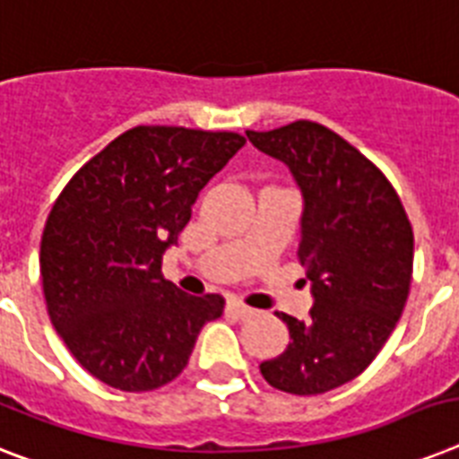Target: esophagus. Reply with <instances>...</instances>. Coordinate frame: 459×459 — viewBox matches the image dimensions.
<instances>
[{"label":"esophagus","instance_id":"obj_1","mask_svg":"<svg viewBox=\"0 0 459 459\" xmlns=\"http://www.w3.org/2000/svg\"><path fill=\"white\" fill-rule=\"evenodd\" d=\"M226 311H229L230 316H236V318H249V316L255 314V308H249L247 304H242L240 299L226 301Z\"/></svg>","mask_w":459,"mask_h":459}]
</instances>
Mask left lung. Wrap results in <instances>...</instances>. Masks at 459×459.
Listing matches in <instances>:
<instances>
[{"instance_id":"1","label":"left lung","mask_w":459,"mask_h":459,"mask_svg":"<svg viewBox=\"0 0 459 459\" xmlns=\"http://www.w3.org/2000/svg\"><path fill=\"white\" fill-rule=\"evenodd\" d=\"M247 139L282 160L299 184L297 256L314 292L307 320L278 311L290 344L259 370L285 394H325L359 377L403 314L412 281L411 219L382 169L318 122L247 129Z\"/></svg>"}]
</instances>
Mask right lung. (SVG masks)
<instances>
[{"label":"right lung","instance_id":"right-lung-1","mask_svg":"<svg viewBox=\"0 0 459 459\" xmlns=\"http://www.w3.org/2000/svg\"><path fill=\"white\" fill-rule=\"evenodd\" d=\"M245 145L238 132L126 129L74 171L39 247L48 318L103 385L152 391L181 375L221 294L191 297L162 278V255L197 193Z\"/></svg>","mask_w":459,"mask_h":459}]
</instances>
